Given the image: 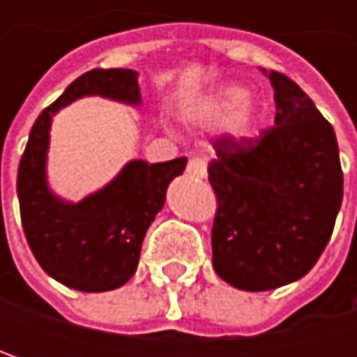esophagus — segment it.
<instances>
[{
  "mask_svg": "<svg viewBox=\"0 0 357 357\" xmlns=\"http://www.w3.org/2000/svg\"><path fill=\"white\" fill-rule=\"evenodd\" d=\"M188 174H190L192 178H206V161L200 159V157L190 159V163H188Z\"/></svg>",
  "mask_w": 357,
  "mask_h": 357,
  "instance_id": "esophagus-1",
  "label": "esophagus"
}]
</instances>
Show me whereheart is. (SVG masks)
Instances as JSON below:
<instances>
[{
	"label": "heart",
	"mask_w": 357,
	"mask_h": 357,
	"mask_svg": "<svg viewBox=\"0 0 357 357\" xmlns=\"http://www.w3.org/2000/svg\"><path fill=\"white\" fill-rule=\"evenodd\" d=\"M200 117L204 121L217 123V121H227V132L238 138L244 140L252 136L254 126H256V107L248 101V93L246 89L240 86H223L219 91H215L204 105L200 107Z\"/></svg>",
	"instance_id": "1"
}]
</instances>
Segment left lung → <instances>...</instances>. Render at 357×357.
I'll use <instances>...</instances> for the list:
<instances>
[{
    "instance_id": "1",
    "label": "left lung",
    "mask_w": 357,
    "mask_h": 357,
    "mask_svg": "<svg viewBox=\"0 0 357 357\" xmlns=\"http://www.w3.org/2000/svg\"><path fill=\"white\" fill-rule=\"evenodd\" d=\"M260 72L275 91V126L258 138L215 140L208 165L219 200L213 266L244 291L302 279L326 248L343 200L333 126L294 80Z\"/></svg>"
}]
</instances>
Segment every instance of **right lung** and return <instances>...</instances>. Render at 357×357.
Returning <instances> with one entry per match:
<instances>
[{
	"label": "right lung",
	"instance_id": "obj_1",
	"mask_svg": "<svg viewBox=\"0 0 357 357\" xmlns=\"http://www.w3.org/2000/svg\"><path fill=\"white\" fill-rule=\"evenodd\" d=\"M84 97L140 107L138 72L91 70L76 78L35 121L20 159L16 190L22 227L43 271L78 291H111L136 273L146 229L163 208L167 188L183 174L188 159L153 165L132 159L82 200L61 198L47 176L51 123L57 111Z\"/></svg>",
	"mask_w": 357,
	"mask_h": 357
}]
</instances>
